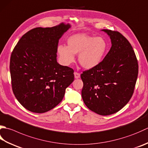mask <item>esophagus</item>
<instances>
[{"label":"esophagus","mask_w":148,"mask_h":148,"mask_svg":"<svg viewBox=\"0 0 148 148\" xmlns=\"http://www.w3.org/2000/svg\"><path fill=\"white\" fill-rule=\"evenodd\" d=\"M74 74V77L76 78V79H78V78L80 77V74L78 73V72H75Z\"/></svg>","instance_id":"1"}]
</instances>
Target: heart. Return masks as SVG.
<instances>
[{"label": "heart", "instance_id": "obj_1", "mask_svg": "<svg viewBox=\"0 0 148 148\" xmlns=\"http://www.w3.org/2000/svg\"><path fill=\"white\" fill-rule=\"evenodd\" d=\"M68 45H59L57 53L63 65H70L79 54L78 61L83 68L90 69L103 60L108 49V43L103 37H94L86 34H74L67 40Z\"/></svg>", "mask_w": 148, "mask_h": 148}]
</instances>
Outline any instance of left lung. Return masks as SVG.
<instances>
[{"mask_svg":"<svg viewBox=\"0 0 148 148\" xmlns=\"http://www.w3.org/2000/svg\"><path fill=\"white\" fill-rule=\"evenodd\" d=\"M112 47L99 65L83 71L82 96L88 108L101 115L119 111L132 97L138 65L132 46L119 32L103 29Z\"/></svg>","mask_w":148,"mask_h":148,"instance_id":"8db88e82","label":"left lung"}]
</instances>
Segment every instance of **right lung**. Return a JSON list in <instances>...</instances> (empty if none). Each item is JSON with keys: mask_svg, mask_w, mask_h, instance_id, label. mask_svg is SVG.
<instances>
[{"mask_svg": "<svg viewBox=\"0 0 148 148\" xmlns=\"http://www.w3.org/2000/svg\"><path fill=\"white\" fill-rule=\"evenodd\" d=\"M71 27L62 23L29 31L17 43L10 58L11 85L18 102L34 113L51 110L62 101L74 81V70L57 62L59 40Z\"/></svg>", "mask_w": 148, "mask_h": 148, "instance_id": "right-lung-1", "label": "right lung"}]
</instances>
